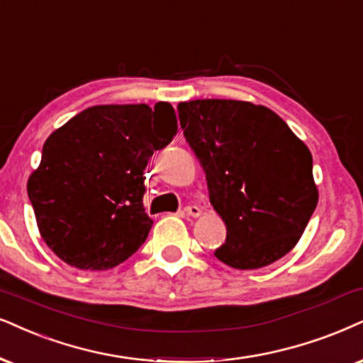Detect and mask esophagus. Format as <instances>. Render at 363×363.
<instances>
[{
  "label": "esophagus",
  "instance_id": "esophagus-1",
  "mask_svg": "<svg viewBox=\"0 0 363 363\" xmlns=\"http://www.w3.org/2000/svg\"><path fill=\"white\" fill-rule=\"evenodd\" d=\"M184 213L187 216H191V218H199L201 209L197 208V206H187V208H184Z\"/></svg>",
  "mask_w": 363,
  "mask_h": 363
}]
</instances>
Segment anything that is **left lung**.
Wrapping results in <instances>:
<instances>
[{
	"mask_svg": "<svg viewBox=\"0 0 363 363\" xmlns=\"http://www.w3.org/2000/svg\"><path fill=\"white\" fill-rule=\"evenodd\" d=\"M177 110L206 174L211 206L228 229L216 258L258 269L290 253L318 203L305 142L263 105L204 99L181 102Z\"/></svg>",
	"mask_w": 363,
	"mask_h": 363,
	"instance_id": "1",
	"label": "left lung"
}]
</instances>
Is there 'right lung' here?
<instances>
[{
	"label": "right lung",
	"mask_w": 363,
	"mask_h": 363,
	"mask_svg": "<svg viewBox=\"0 0 363 363\" xmlns=\"http://www.w3.org/2000/svg\"><path fill=\"white\" fill-rule=\"evenodd\" d=\"M176 132L172 105L157 102L95 105L50 134L26 189L60 259L104 272L139 250L154 223L142 203L144 169Z\"/></svg>",
	"instance_id": "obj_1"
}]
</instances>
